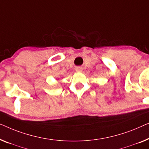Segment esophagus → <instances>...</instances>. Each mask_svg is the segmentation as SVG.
<instances>
[{"instance_id":"obj_1","label":"esophagus","mask_w":149,"mask_h":149,"mask_svg":"<svg viewBox=\"0 0 149 149\" xmlns=\"http://www.w3.org/2000/svg\"><path fill=\"white\" fill-rule=\"evenodd\" d=\"M75 71L77 72H81L83 71V68L81 67H77V68H75Z\"/></svg>"}]
</instances>
